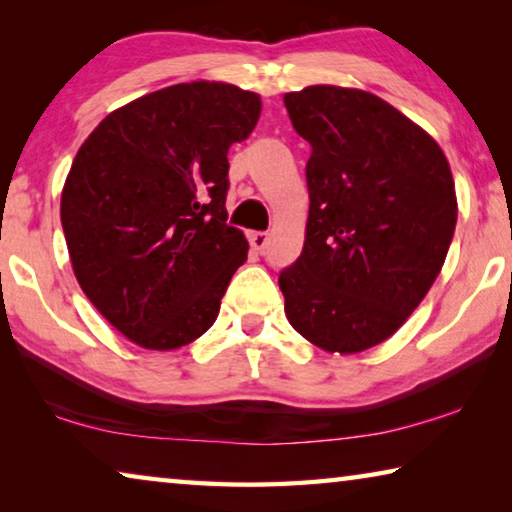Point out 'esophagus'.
Returning a JSON list of instances; mask_svg holds the SVG:
<instances>
[{"label":"esophagus","instance_id":"esophagus-1","mask_svg":"<svg viewBox=\"0 0 512 512\" xmlns=\"http://www.w3.org/2000/svg\"><path fill=\"white\" fill-rule=\"evenodd\" d=\"M250 246H253V250H257V253H264V248L268 246V235L266 232H253V235L248 237Z\"/></svg>","mask_w":512,"mask_h":512}]
</instances>
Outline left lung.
<instances>
[{
  "label": "left lung",
  "mask_w": 512,
  "mask_h": 512,
  "mask_svg": "<svg viewBox=\"0 0 512 512\" xmlns=\"http://www.w3.org/2000/svg\"><path fill=\"white\" fill-rule=\"evenodd\" d=\"M311 146L309 219L280 273L291 327L325 352L357 354L393 336L436 282L458 203L438 142L377 94L309 85L284 94Z\"/></svg>",
  "instance_id": "1"
}]
</instances>
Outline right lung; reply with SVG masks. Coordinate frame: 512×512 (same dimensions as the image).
<instances>
[{"mask_svg": "<svg viewBox=\"0 0 512 512\" xmlns=\"http://www.w3.org/2000/svg\"><path fill=\"white\" fill-rule=\"evenodd\" d=\"M259 112V94L237 85H169L112 110L76 153L60 196L74 275L140 348H183L219 316L248 257L225 223L228 149Z\"/></svg>", "mask_w": 512, "mask_h": 512, "instance_id": "right-lung-1", "label": "right lung"}]
</instances>
